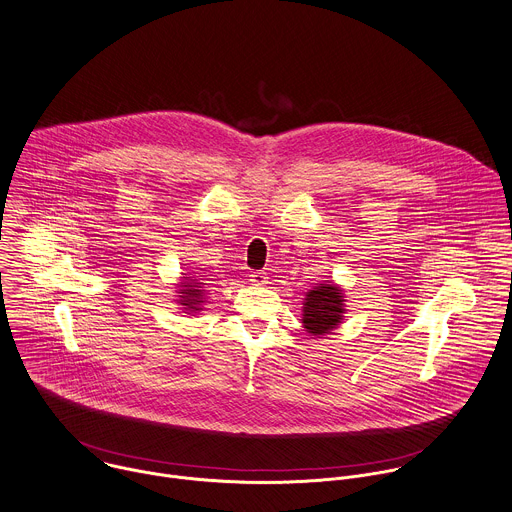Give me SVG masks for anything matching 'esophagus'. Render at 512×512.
<instances>
[{
    "instance_id": "obj_1",
    "label": "esophagus",
    "mask_w": 512,
    "mask_h": 512,
    "mask_svg": "<svg viewBox=\"0 0 512 512\" xmlns=\"http://www.w3.org/2000/svg\"><path fill=\"white\" fill-rule=\"evenodd\" d=\"M249 277H251V279H249V281H251V285H255V287H263V285H267V279H269L265 273H259V271H257V273H251Z\"/></svg>"
}]
</instances>
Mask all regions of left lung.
Listing matches in <instances>:
<instances>
[{
    "mask_svg": "<svg viewBox=\"0 0 512 512\" xmlns=\"http://www.w3.org/2000/svg\"><path fill=\"white\" fill-rule=\"evenodd\" d=\"M347 299L343 287L333 281L317 283L313 289L307 291L303 301V329L311 337H325L331 335L341 323L347 313Z\"/></svg>",
    "mask_w": 512,
    "mask_h": 512,
    "instance_id": "1",
    "label": "left lung"
}]
</instances>
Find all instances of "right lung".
I'll return each mask as SVG.
<instances>
[{"instance_id": "add662e5", "label": "right lung", "mask_w": 512, "mask_h": 512, "mask_svg": "<svg viewBox=\"0 0 512 512\" xmlns=\"http://www.w3.org/2000/svg\"><path fill=\"white\" fill-rule=\"evenodd\" d=\"M205 285L207 283H203L197 277H181V281L177 283V291H175V293H179V295H175L177 305H181V309L187 315L203 311V305H205V299H207Z\"/></svg>"}]
</instances>
